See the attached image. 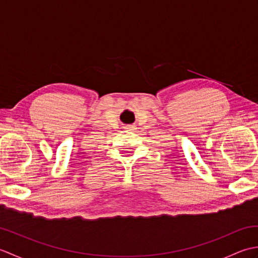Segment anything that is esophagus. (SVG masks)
Wrapping results in <instances>:
<instances>
[{"label": "esophagus", "mask_w": 258, "mask_h": 258, "mask_svg": "<svg viewBox=\"0 0 258 258\" xmlns=\"http://www.w3.org/2000/svg\"><path fill=\"white\" fill-rule=\"evenodd\" d=\"M124 128L127 130V131H135L136 130V126L135 125H126Z\"/></svg>", "instance_id": "34e87169"}]
</instances>
